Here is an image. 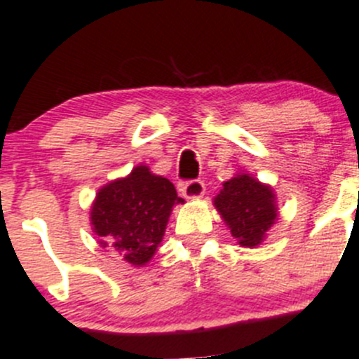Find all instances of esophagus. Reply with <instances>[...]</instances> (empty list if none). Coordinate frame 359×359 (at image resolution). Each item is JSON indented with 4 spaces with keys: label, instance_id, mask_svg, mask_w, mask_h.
Wrapping results in <instances>:
<instances>
[{
    "label": "esophagus",
    "instance_id": "34e87169",
    "mask_svg": "<svg viewBox=\"0 0 359 359\" xmlns=\"http://www.w3.org/2000/svg\"><path fill=\"white\" fill-rule=\"evenodd\" d=\"M180 193L187 200H198L205 194V184L201 180H189V182H184L180 186Z\"/></svg>",
    "mask_w": 359,
    "mask_h": 359
}]
</instances>
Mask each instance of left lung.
Returning a JSON list of instances; mask_svg holds the SVG:
<instances>
[{
  "mask_svg": "<svg viewBox=\"0 0 359 359\" xmlns=\"http://www.w3.org/2000/svg\"><path fill=\"white\" fill-rule=\"evenodd\" d=\"M213 206L236 243L245 248L259 247L280 213L273 187L245 172L222 184L220 193L213 198Z\"/></svg>",
  "mask_w": 359,
  "mask_h": 359,
  "instance_id": "left-lung-1",
  "label": "left lung"
}]
</instances>
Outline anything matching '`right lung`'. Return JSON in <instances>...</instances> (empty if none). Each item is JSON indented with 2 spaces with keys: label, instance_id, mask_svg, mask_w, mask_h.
<instances>
[{
  "label": "right lung",
  "instance_id": "1",
  "mask_svg": "<svg viewBox=\"0 0 359 359\" xmlns=\"http://www.w3.org/2000/svg\"><path fill=\"white\" fill-rule=\"evenodd\" d=\"M179 203L184 205V200L168 179L147 165H137L126 177L100 187L90 208V224L100 247L142 267L156 253L173 205Z\"/></svg>",
  "mask_w": 359,
  "mask_h": 359
}]
</instances>
